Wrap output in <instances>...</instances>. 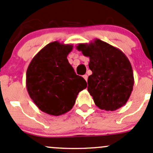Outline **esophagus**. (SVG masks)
I'll list each match as a JSON object with an SVG mask.
<instances>
[{"label": "esophagus", "mask_w": 153, "mask_h": 153, "mask_svg": "<svg viewBox=\"0 0 153 153\" xmlns=\"http://www.w3.org/2000/svg\"><path fill=\"white\" fill-rule=\"evenodd\" d=\"M83 77V78H84V79L86 80V81H87V80H88V75H84Z\"/></svg>", "instance_id": "34e87169"}]
</instances>
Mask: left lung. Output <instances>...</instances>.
Wrapping results in <instances>:
<instances>
[{
	"label": "left lung",
	"mask_w": 153,
	"mask_h": 153,
	"mask_svg": "<svg viewBox=\"0 0 153 153\" xmlns=\"http://www.w3.org/2000/svg\"><path fill=\"white\" fill-rule=\"evenodd\" d=\"M89 57L92 74L88 78L87 90L95 105L105 111L117 110L126 104L134 84L129 59L118 48L96 39L76 47Z\"/></svg>",
	"instance_id": "left-lung-1"
}]
</instances>
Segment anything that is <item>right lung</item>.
Wrapping results in <instances>:
<instances>
[{
    "label": "right lung",
    "instance_id": "right-lung-1",
    "mask_svg": "<svg viewBox=\"0 0 153 153\" xmlns=\"http://www.w3.org/2000/svg\"><path fill=\"white\" fill-rule=\"evenodd\" d=\"M72 47L57 41L49 43L33 58L27 69L28 94L48 114L59 116L71 110L78 93L87 86L67 60Z\"/></svg>",
    "mask_w": 153,
    "mask_h": 153
}]
</instances>
